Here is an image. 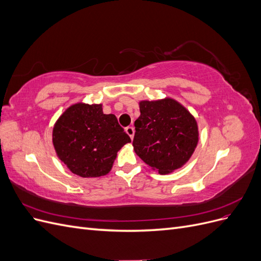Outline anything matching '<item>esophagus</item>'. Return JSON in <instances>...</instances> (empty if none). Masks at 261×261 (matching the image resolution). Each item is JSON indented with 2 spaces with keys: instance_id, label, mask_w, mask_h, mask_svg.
Wrapping results in <instances>:
<instances>
[{
  "instance_id": "esophagus-1",
  "label": "esophagus",
  "mask_w": 261,
  "mask_h": 261,
  "mask_svg": "<svg viewBox=\"0 0 261 261\" xmlns=\"http://www.w3.org/2000/svg\"><path fill=\"white\" fill-rule=\"evenodd\" d=\"M125 132L127 135L130 137V139L134 138V135H135V129H134L133 126H128V127L125 128Z\"/></svg>"
}]
</instances>
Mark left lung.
Returning a JSON list of instances; mask_svg holds the SVG:
<instances>
[{
	"label": "left lung",
	"mask_w": 261,
	"mask_h": 261,
	"mask_svg": "<svg viewBox=\"0 0 261 261\" xmlns=\"http://www.w3.org/2000/svg\"><path fill=\"white\" fill-rule=\"evenodd\" d=\"M133 146L136 154L160 174L179 169L198 144V126L188 110L174 99L139 102Z\"/></svg>",
	"instance_id": "obj_1"
}]
</instances>
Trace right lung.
Wrapping results in <instances>:
<instances>
[{
    "label": "right lung",
    "instance_id": "obj_1",
    "mask_svg": "<svg viewBox=\"0 0 261 261\" xmlns=\"http://www.w3.org/2000/svg\"><path fill=\"white\" fill-rule=\"evenodd\" d=\"M59 159L74 174L100 177L111 171L117 151L130 138L114 114H105L102 105L76 103L65 110L52 133Z\"/></svg>",
    "mask_w": 261,
    "mask_h": 261
}]
</instances>
